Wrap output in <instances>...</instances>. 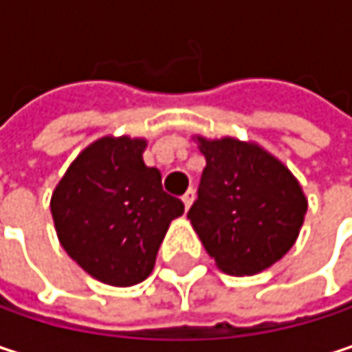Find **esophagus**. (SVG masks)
<instances>
[{"label":"esophagus","instance_id":"esophagus-1","mask_svg":"<svg viewBox=\"0 0 352 352\" xmlns=\"http://www.w3.org/2000/svg\"><path fill=\"white\" fill-rule=\"evenodd\" d=\"M193 199H195V191L189 187L187 191H185V195L181 197V201H183V206H185V210H189V206L193 204Z\"/></svg>","mask_w":352,"mask_h":352}]
</instances>
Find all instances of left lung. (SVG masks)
<instances>
[{"instance_id":"obj_1","label":"left lung","mask_w":352,"mask_h":352,"mask_svg":"<svg viewBox=\"0 0 352 352\" xmlns=\"http://www.w3.org/2000/svg\"><path fill=\"white\" fill-rule=\"evenodd\" d=\"M197 142L206 167L187 218L224 273H261L296 243L306 195L289 169L256 144L199 136Z\"/></svg>"}]
</instances>
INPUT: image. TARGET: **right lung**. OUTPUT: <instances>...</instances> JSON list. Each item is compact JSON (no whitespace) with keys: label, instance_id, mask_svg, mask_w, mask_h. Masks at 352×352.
I'll list each match as a JSON object with an SVG mask.
<instances>
[{"label":"right lung","instance_id":"obj_1","mask_svg":"<svg viewBox=\"0 0 352 352\" xmlns=\"http://www.w3.org/2000/svg\"><path fill=\"white\" fill-rule=\"evenodd\" d=\"M146 140L100 138L58 181L50 212L67 254L91 277L128 287L144 281L181 199L163 191L161 171L142 161Z\"/></svg>","mask_w":352,"mask_h":352}]
</instances>
